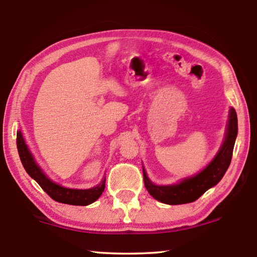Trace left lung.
I'll list each match as a JSON object with an SVG mask.
<instances>
[{
  "instance_id": "1",
  "label": "left lung",
  "mask_w": 257,
  "mask_h": 257,
  "mask_svg": "<svg viewBox=\"0 0 257 257\" xmlns=\"http://www.w3.org/2000/svg\"><path fill=\"white\" fill-rule=\"evenodd\" d=\"M237 130V114H236L234 108H230L224 143L214 159L207 165V167H205L197 175L183 179L178 184L167 186L153 184L146 174V170L143 169L145 187L147 188L148 193L155 199L168 205H180L195 202L206 190L217 185L219 180L223 178L226 170L229 167L230 160H232Z\"/></svg>"
}]
</instances>
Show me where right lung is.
I'll return each instance as SVG.
<instances>
[{
  "instance_id": "add662e5",
  "label": "right lung",
  "mask_w": 257,
  "mask_h": 257,
  "mask_svg": "<svg viewBox=\"0 0 257 257\" xmlns=\"http://www.w3.org/2000/svg\"><path fill=\"white\" fill-rule=\"evenodd\" d=\"M17 145H18V152L20 155V159H21L22 165L27 173L31 176L35 182H37L41 188L47 193L50 197L54 199L55 202L69 204V205H75V206H87L95 202L104 190L105 185V178L95 187L90 189H71L65 188L58 184L53 183L50 180L44 173L39 167L38 164L35 163L33 156L30 153L28 146L25 145L23 139V136L21 132H18L17 134Z\"/></svg>"
}]
</instances>
